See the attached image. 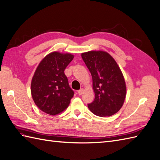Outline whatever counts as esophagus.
I'll list each match as a JSON object with an SVG mask.
<instances>
[{
	"label": "esophagus",
	"instance_id": "1",
	"mask_svg": "<svg viewBox=\"0 0 160 160\" xmlns=\"http://www.w3.org/2000/svg\"><path fill=\"white\" fill-rule=\"evenodd\" d=\"M77 93L79 95H81L83 93V89H79V90H78Z\"/></svg>",
	"mask_w": 160,
	"mask_h": 160
}]
</instances>
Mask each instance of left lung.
Segmentation results:
<instances>
[{"label": "left lung", "instance_id": "1", "mask_svg": "<svg viewBox=\"0 0 160 160\" xmlns=\"http://www.w3.org/2000/svg\"><path fill=\"white\" fill-rule=\"evenodd\" d=\"M89 72L95 93L94 100L88 106L93 114L109 117L123 106L126 86L119 66L109 53L102 51H90L81 53Z\"/></svg>", "mask_w": 160, "mask_h": 160}]
</instances>
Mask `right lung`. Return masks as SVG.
<instances>
[{"label": "right lung", "mask_w": 160, "mask_h": 160, "mask_svg": "<svg viewBox=\"0 0 160 160\" xmlns=\"http://www.w3.org/2000/svg\"><path fill=\"white\" fill-rule=\"evenodd\" d=\"M73 58L71 53H50L36 69L31 82V94L35 104L46 113L59 114L71 102L74 92L64 70Z\"/></svg>", "instance_id": "obj_1"}]
</instances>
